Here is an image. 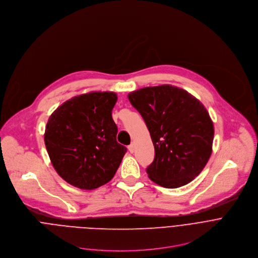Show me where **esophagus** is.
Segmentation results:
<instances>
[{
  "label": "esophagus",
  "mask_w": 258,
  "mask_h": 258,
  "mask_svg": "<svg viewBox=\"0 0 258 258\" xmlns=\"http://www.w3.org/2000/svg\"><path fill=\"white\" fill-rule=\"evenodd\" d=\"M128 149H129V151H130L131 153H133L134 150H135V145H134V143H131V144L128 146Z\"/></svg>",
  "instance_id": "obj_1"
}]
</instances>
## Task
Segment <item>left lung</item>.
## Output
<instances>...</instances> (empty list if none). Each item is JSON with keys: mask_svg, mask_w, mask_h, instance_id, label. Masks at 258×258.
Masks as SVG:
<instances>
[{"mask_svg": "<svg viewBox=\"0 0 258 258\" xmlns=\"http://www.w3.org/2000/svg\"><path fill=\"white\" fill-rule=\"evenodd\" d=\"M128 98L154 146V160L146 168L149 179L165 188L191 182L212 154L215 130L207 109L186 90L168 84L138 89Z\"/></svg>", "mask_w": 258, "mask_h": 258, "instance_id": "left-lung-1", "label": "left lung"}]
</instances>
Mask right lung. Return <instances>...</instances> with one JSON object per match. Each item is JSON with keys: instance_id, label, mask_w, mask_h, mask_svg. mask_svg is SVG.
<instances>
[{"instance_id": "1", "label": "right lung", "mask_w": 258, "mask_h": 258, "mask_svg": "<svg viewBox=\"0 0 258 258\" xmlns=\"http://www.w3.org/2000/svg\"><path fill=\"white\" fill-rule=\"evenodd\" d=\"M115 92L75 96L50 115L44 143L57 173L69 184L85 190L105 185L116 174L127 148L117 142L112 118Z\"/></svg>"}]
</instances>
